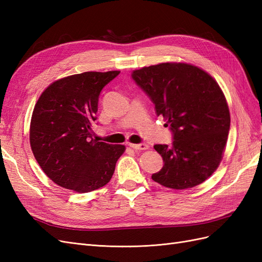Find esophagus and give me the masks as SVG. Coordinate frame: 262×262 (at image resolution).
<instances>
[{"instance_id": "1", "label": "esophagus", "mask_w": 262, "mask_h": 262, "mask_svg": "<svg viewBox=\"0 0 262 262\" xmlns=\"http://www.w3.org/2000/svg\"><path fill=\"white\" fill-rule=\"evenodd\" d=\"M130 147L133 149H140V150H144L148 148V145L146 143H141V144H130Z\"/></svg>"}]
</instances>
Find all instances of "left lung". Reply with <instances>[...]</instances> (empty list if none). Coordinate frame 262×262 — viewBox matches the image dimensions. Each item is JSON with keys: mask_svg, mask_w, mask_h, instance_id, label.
I'll return each mask as SVG.
<instances>
[{"mask_svg": "<svg viewBox=\"0 0 262 262\" xmlns=\"http://www.w3.org/2000/svg\"><path fill=\"white\" fill-rule=\"evenodd\" d=\"M132 78L172 132L171 146L154 145L164 166L152 179L177 190L202 184L223 158L231 124L227 101L217 82L202 69L180 62L134 70Z\"/></svg>", "mask_w": 262, "mask_h": 262, "instance_id": "8db88e82", "label": "left lung"}]
</instances>
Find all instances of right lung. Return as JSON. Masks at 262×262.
Returning <instances> with one entry per match:
<instances>
[{
  "label": "right lung",
  "instance_id": "1",
  "mask_svg": "<svg viewBox=\"0 0 262 262\" xmlns=\"http://www.w3.org/2000/svg\"><path fill=\"white\" fill-rule=\"evenodd\" d=\"M120 73L84 72L53 82L31 116L29 140L36 161L53 182L85 193L107 185L124 145L93 139L101 90Z\"/></svg>",
  "mask_w": 262,
  "mask_h": 262
}]
</instances>
